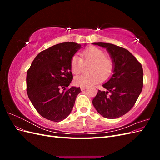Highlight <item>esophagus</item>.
<instances>
[{
  "label": "esophagus",
  "instance_id": "1",
  "mask_svg": "<svg viewBox=\"0 0 160 160\" xmlns=\"http://www.w3.org/2000/svg\"><path fill=\"white\" fill-rule=\"evenodd\" d=\"M80 88H81V91H83V90H85V89L88 88V87H80Z\"/></svg>",
  "mask_w": 160,
  "mask_h": 160
}]
</instances>
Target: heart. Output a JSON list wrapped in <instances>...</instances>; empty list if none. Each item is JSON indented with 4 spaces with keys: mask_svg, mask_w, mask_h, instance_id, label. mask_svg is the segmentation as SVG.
<instances>
[{
    "mask_svg": "<svg viewBox=\"0 0 160 160\" xmlns=\"http://www.w3.org/2000/svg\"><path fill=\"white\" fill-rule=\"evenodd\" d=\"M85 62H92L89 75H81L75 77L74 83L81 87H88L98 83L101 79H108L114 68L113 60L106 56L105 52L96 47H89L81 52ZM71 70L74 74H79L83 69V61L78 55H75L71 59Z\"/></svg>",
    "mask_w": 160,
    "mask_h": 160,
    "instance_id": "heart-1",
    "label": "heart"
}]
</instances>
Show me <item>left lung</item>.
I'll return each instance as SVG.
<instances>
[{
    "label": "left lung",
    "mask_w": 160,
    "mask_h": 160,
    "mask_svg": "<svg viewBox=\"0 0 160 160\" xmlns=\"http://www.w3.org/2000/svg\"><path fill=\"white\" fill-rule=\"evenodd\" d=\"M93 44L106 48L114 63L113 75L103 85L108 91L98 90L93 99V105L105 118H120L133 107L142 91V66L132 53L123 47L106 42ZM108 93H110L109 96Z\"/></svg>",
    "instance_id": "8db88e82"
}]
</instances>
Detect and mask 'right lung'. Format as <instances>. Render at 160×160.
<instances>
[{
  "label": "right lung",
  "mask_w": 160,
  "mask_h": 160,
  "mask_svg": "<svg viewBox=\"0 0 160 160\" xmlns=\"http://www.w3.org/2000/svg\"><path fill=\"white\" fill-rule=\"evenodd\" d=\"M81 45L62 42L38 53L27 73V92L43 118L61 122L71 112L80 88H67L72 79L71 59Z\"/></svg>",
  "instance_id": "1"
}]
</instances>
